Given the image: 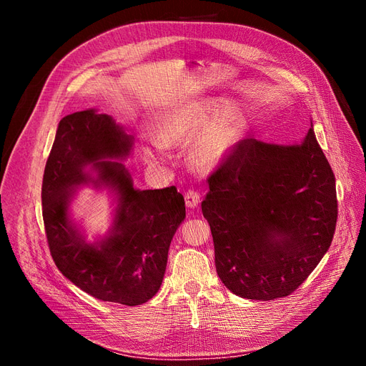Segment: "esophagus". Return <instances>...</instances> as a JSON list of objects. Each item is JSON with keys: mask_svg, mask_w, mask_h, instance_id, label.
<instances>
[{"mask_svg": "<svg viewBox=\"0 0 366 366\" xmlns=\"http://www.w3.org/2000/svg\"><path fill=\"white\" fill-rule=\"evenodd\" d=\"M199 202H200V196H199L197 192L188 190V192L185 193V205H187L188 208H196V207L199 205Z\"/></svg>", "mask_w": 366, "mask_h": 366, "instance_id": "obj_1", "label": "esophagus"}]
</instances>
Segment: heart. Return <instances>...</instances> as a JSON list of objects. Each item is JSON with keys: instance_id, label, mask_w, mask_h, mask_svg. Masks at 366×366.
<instances>
[{"instance_id": "heart-1", "label": "heart", "mask_w": 366, "mask_h": 366, "mask_svg": "<svg viewBox=\"0 0 366 366\" xmlns=\"http://www.w3.org/2000/svg\"><path fill=\"white\" fill-rule=\"evenodd\" d=\"M251 111L243 102L204 97L185 102L164 114L144 155L150 161L167 157V144L190 143L192 159L199 167L213 169L225 162L242 139Z\"/></svg>"}]
</instances>
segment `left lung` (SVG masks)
I'll return each mask as SVG.
<instances>
[{
	"instance_id": "left-lung-1",
	"label": "left lung",
	"mask_w": 366,
	"mask_h": 366,
	"mask_svg": "<svg viewBox=\"0 0 366 366\" xmlns=\"http://www.w3.org/2000/svg\"><path fill=\"white\" fill-rule=\"evenodd\" d=\"M208 185L202 213L223 285L258 301L297 290L328 251L337 220L335 174L313 124L295 144L242 139Z\"/></svg>"
}]
</instances>
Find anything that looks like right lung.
I'll use <instances>...</instances> for the list:
<instances>
[{"label":"right lung","mask_w":366,"mask_h":366,"mask_svg":"<svg viewBox=\"0 0 366 366\" xmlns=\"http://www.w3.org/2000/svg\"><path fill=\"white\" fill-rule=\"evenodd\" d=\"M134 137L111 115L86 109L61 120L42 181V216L53 260L62 275L91 297L139 305L155 297L166 274L169 247L185 219L176 187L138 190L119 159ZM106 187L116 202L113 225L88 242L69 214L78 188Z\"/></svg>","instance_id":"1"}]
</instances>
